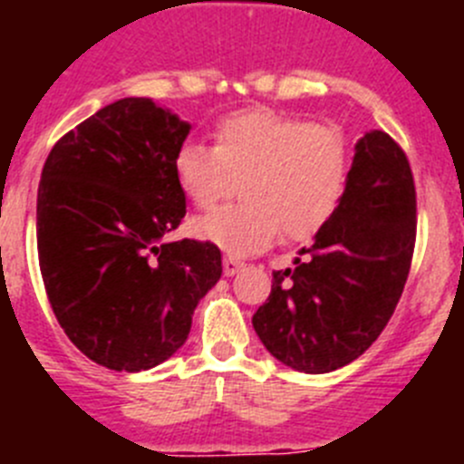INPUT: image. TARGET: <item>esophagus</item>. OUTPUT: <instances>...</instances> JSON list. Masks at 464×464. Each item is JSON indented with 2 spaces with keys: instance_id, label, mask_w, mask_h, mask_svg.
Wrapping results in <instances>:
<instances>
[{
  "instance_id": "obj_1",
  "label": "esophagus",
  "mask_w": 464,
  "mask_h": 464,
  "mask_svg": "<svg viewBox=\"0 0 464 464\" xmlns=\"http://www.w3.org/2000/svg\"><path fill=\"white\" fill-rule=\"evenodd\" d=\"M244 267V262L239 260V257H232V256H227L223 260V272H225V276H235L237 272H239V269Z\"/></svg>"
}]
</instances>
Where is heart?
I'll return each mask as SVG.
<instances>
[{"mask_svg":"<svg viewBox=\"0 0 464 464\" xmlns=\"http://www.w3.org/2000/svg\"><path fill=\"white\" fill-rule=\"evenodd\" d=\"M174 171L199 208L218 204L241 181L244 202L197 218L192 232L244 257L267 248L278 229L302 241L330 223L348 186V141L337 125L269 109L241 111L216 125L213 149L183 143Z\"/></svg>","mask_w":464,"mask_h":464,"instance_id":"heart-1","label":"heart"}]
</instances>
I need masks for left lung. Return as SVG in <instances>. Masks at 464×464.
Segmentation results:
<instances>
[{"instance_id":"obj_1","label":"left lung","mask_w":464,"mask_h":464,"mask_svg":"<svg viewBox=\"0 0 464 464\" xmlns=\"http://www.w3.org/2000/svg\"><path fill=\"white\" fill-rule=\"evenodd\" d=\"M416 246V186L407 153L372 130L355 143L337 213L274 272L253 327L269 353L306 374L353 362L379 339L401 297Z\"/></svg>"}]
</instances>
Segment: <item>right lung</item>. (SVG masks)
<instances>
[{"instance_id": "add662e5", "label": "right lung", "mask_w": 464, "mask_h": 464, "mask_svg": "<svg viewBox=\"0 0 464 464\" xmlns=\"http://www.w3.org/2000/svg\"><path fill=\"white\" fill-rule=\"evenodd\" d=\"M190 125L149 97L100 109L53 146L36 195L48 302L92 362L143 372L186 343L223 274L211 241H165L186 216L174 171Z\"/></svg>"}]
</instances>
